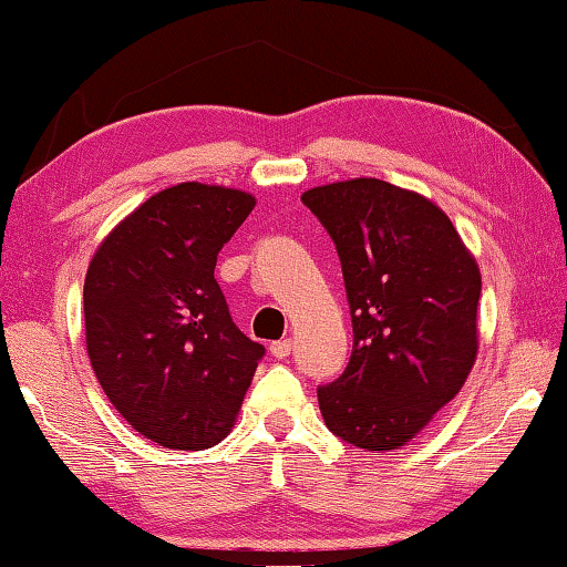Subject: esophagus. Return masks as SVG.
<instances>
[{
    "label": "esophagus",
    "instance_id": "34e87169",
    "mask_svg": "<svg viewBox=\"0 0 567 567\" xmlns=\"http://www.w3.org/2000/svg\"><path fill=\"white\" fill-rule=\"evenodd\" d=\"M270 352H272V358H277V360L290 358L292 340H277V342H272V344H270Z\"/></svg>",
    "mask_w": 567,
    "mask_h": 567
}]
</instances>
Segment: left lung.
<instances>
[{"mask_svg":"<svg viewBox=\"0 0 567 567\" xmlns=\"http://www.w3.org/2000/svg\"><path fill=\"white\" fill-rule=\"evenodd\" d=\"M338 247L352 318L342 375L318 388L334 435L398 450L465 385L477 354L480 267L417 192L358 177L302 195Z\"/></svg>","mask_w":567,"mask_h":567,"instance_id":"obj_1","label":"left lung"}]
</instances>
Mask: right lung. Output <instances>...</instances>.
Wrapping results in <instances>:
<instances>
[{"mask_svg":"<svg viewBox=\"0 0 567 567\" xmlns=\"http://www.w3.org/2000/svg\"><path fill=\"white\" fill-rule=\"evenodd\" d=\"M247 192L182 182L104 237L84 280V334L114 410L152 443L227 437L265 348L237 330L215 280L219 249L252 213Z\"/></svg>","mask_w":567,"mask_h":567,"instance_id":"right-lung-1","label":"right lung"}]
</instances>
